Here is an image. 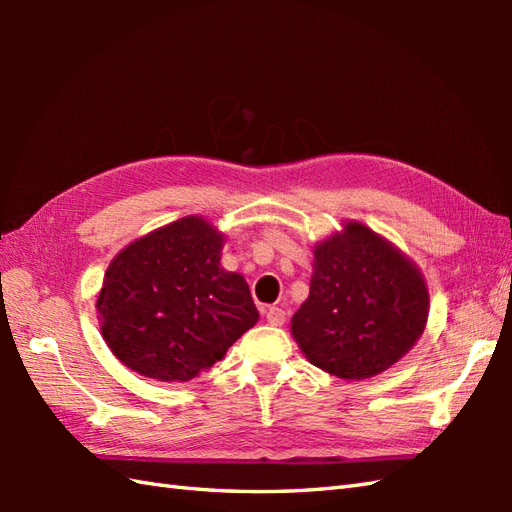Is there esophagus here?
<instances>
[{"mask_svg": "<svg viewBox=\"0 0 512 512\" xmlns=\"http://www.w3.org/2000/svg\"><path fill=\"white\" fill-rule=\"evenodd\" d=\"M266 321L270 323V325H284L286 323V310H281V308H268L266 310Z\"/></svg>", "mask_w": 512, "mask_h": 512, "instance_id": "esophagus-1", "label": "esophagus"}]
</instances>
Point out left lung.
Segmentation results:
<instances>
[{
  "instance_id": "1",
  "label": "left lung",
  "mask_w": 512,
  "mask_h": 512,
  "mask_svg": "<svg viewBox=\"0 0 512 512\" xmlns=\"http://www.w3.org/2000/svg\"><path fill=\"white\" fill-rule=\"evenodd\" d=\"M420 270L367 226L350 222L314 248L310 295L292 336L312 365L345 380L385 372L427 325Z\"/></svg>"
}]
</instances>
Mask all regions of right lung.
I'll list each match as a JSON object with an SVG mask.
<instances>
[{"label":"right lung","instance_id":"1","mask_svg":"<svg viewBox=\"0 0 512 512\" xmlns=\"http://www.w3.org/2000/svg\"><path fill=\"white\" fill-rule=\"evenodd\" d=\"M222 235L182 217L121 250L96 308L118 361L162 383H187L222 361L259 312L242 275L220 266Z\"/></svg>","mask_w":512,"mask_h":512}]
</instances>
